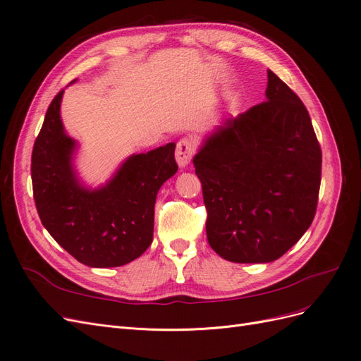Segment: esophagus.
I'll return each mask as SVG.
<instances>
[{
	"label": "esophagus",
	"instance_id": "1",
	"mask_svg": "<svg viewBox=\"0 0 361 361\" xmlns=\"http://www.w3.org/2000/svg\"><path fill=\"white\" fill-rule=\"evenodd\" d=\"M194 157V143L190 138H182L176 146V161L179 167H187Z\"/></svg>",
	"mask_w": 361,
	"mask_h": 361
}]
</instances>
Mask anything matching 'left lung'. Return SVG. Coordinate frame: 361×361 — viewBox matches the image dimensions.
Instances as JSON below:
<instances>
[{
	"instance_id": "left-lung-1",
	"label": "left lung",
	"mask_w": 361,
	"mask_h": 361,
	"mask_svg": "<svg viewBox=\"0 0 361 361\" xmlns=\"http://www.w3.org/2000/svg\"><path fill=\"white\" fill-rule=\"evenodd\" d=\"M192 162L207 243L223 259L267 264L310 227L322 152L307 108L274 72L268 71L267 101L227 118Z\"/></svg>"
}]
</instances>
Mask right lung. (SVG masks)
<instances>
[{
	"mask_svg": "<svg viewBox=\"0 0 361 361\" xmlns=\"http://www.w3.org/2000/svg\"><path fill=\"white\" fill-rule=\"evenodd\" d=\"M63 92L49 104L31 155L32 194L42 224L87 267L126 265L154 239L157 194L178 171L176 145L129 157L104 187L85 188L72 164L76 143L61 123Z\"/></svg>",
	"mask_w": 361,
	"mask_h": 361,
	"instance_id": "add662e5",
	"label": "right lung"
}]
</instances>
